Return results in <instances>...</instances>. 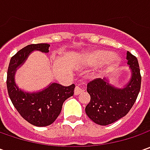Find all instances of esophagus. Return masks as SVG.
<instances>
[{"mask_svg":"<svg viewBox=\"0 0 150 150\" xmlns=\"http://www.w3.org/2000/svg\"><path fill=\"white\" fill-rule=\"evenodd\" d=\"M84 91H85V87H83L81 84H78L76 86V88H75V90H74V94L75 95H78V94L82 93Z\"/></svg>","mask_w":150,"mask_h":150,"instance_id":"34e87169","label":"esophagus"}]
</instances>
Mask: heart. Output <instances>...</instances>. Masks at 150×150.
Returning a JSON list of instances; mask_svg holds the SVG:
<instances>
[{
    "mask_svg": "<svg viewBox=\"0 0 150 150\" xmlns=\"http://www.w3.org/2000/svg\"><path fill=\"white\" fill-rule=\"evenodd\" d=\"M86 64L89 66H98L107 63L106 70L110 71L118 66L120 62L119 57L112 54V52L108 50H95L84 55Z\"/></svg>",
    "mask_w": 150,
    "mask_h": 150,
    "instance_id": "obj_1",
    "label": "heart"
}]
</instances>
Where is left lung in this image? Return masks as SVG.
<instances>
[{"instance_id": "left-lung-1", "label": "left lung", "mask_w": 150, "mask_h": 150, "mask_svg": "<svg viewBox=\"0 0 150 150\" xmlns=\"http://www.w3.org/2000/svg\"><path fill=\"white\" fill-rule=\"evenodd\" d=\"M126 59L130 77L124 85L115 86L108 78L95 79L87 85L91 99L85 112L95 124L105 126L116 122L129 112L136 101L141 86L139 66L129 52Z\"/></svg>"}]
</instances>
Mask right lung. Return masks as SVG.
Instances as JSON below:
<instances>
[{
	"label": "right lung",
	"instance_id": "obj_1",
	"mask_svg": "<svg viewBox=\"0 0 150 150\" xmlns=\"http://www.w3.org/2000/svg\"><path fill=\"white\" fill-rule=\"evenodd\" d=\"M49 44L28 45L16 52L10 61L7 70L6 86L11 103L28 123L38 127L52 124L60 114L64 101L73 95L75 85L63 87L57 83H50L43 89L27 92L16 83L15 75L34 51L49 52Z\"/></svg>",
	"mask_w": 150,
	"mask_h": 150
}]
</instances>
